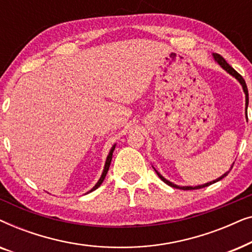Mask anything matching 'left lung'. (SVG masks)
I'll use <instances>...</instances> for the list:
<instances>
[{"instance_id": "8db88e82", "label": "left lung", "mask_w": 252, "mask_h": 252, "mask_svg": "<svg viewBox=\"0 0 252 252\" xmlns=\"http://www.w3.org/2000/svg\"><path fill=\"white\" fill-rule=\"evenodd\" d=\"M213 58H215V61L217 62V63H218L220 66H221L223 70H225L227 73H229L230 75H233L234 78L236 79L237 81L240 82L241 84V86H242V88H243V92H244V94H246V116H247V109H248V104H249V94H248V88H247V84H246V81H244V79L242 78V75H240L239 73H237V72L234 70V68L230 66V65L227 63V62L223 60V58L220 56V55H218V54H213ZM247 119H248V117H247ZM232 167H233V165L232 166H230V170H232ZM154 170L156 171V173H157V175L158 177H159L161 180H163L165 184L166 185H168V186H171V187H173V188H177V189H184V190H191V189H201V188H204V187H208V186H210V185H212V184H216V182H218V181H220L221 180V179H223L226 177L227 174L229 173V171L228 172H226V173H223L221 177H219L218 179H216V180H213V181H210V182H206V184H204V185H199V186H195V187H191V186H178V185H174L173 182H171V181H168V180H166V179H165L163 175H161L159 172H158L156 168L154 167Z\"/></svg>"}]
</instances>
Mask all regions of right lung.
I'll return each instance as SVG.
<instances>
[{"label": "right lung", "instance_id": "obj_1", "mask_svg": "<svg viewBox=\"0 0 252 252\" xmlns=\"http://www.w3.org/2000/svg\"><path fill=\"white\" fill-rule=\"evenodd\" d=\"M115 148H116V144H113L112 146V148H111V150H110V153H109V155H108V157H106V160H105V165H104V168H103V172H102V175H101V178H99V180L97 181V184H96L94 187H93L91 190H89L88 192H92V191H94L95 189H97L99 186L102 185V182H103V180H104L105 179V175H106V173H108V171H109V167H110V164H111V159H112V154H113V150H115ZM87 192V194H88Z\"/></svg>", "mask_w": 252, "mask_h": 252}]
</instances>
